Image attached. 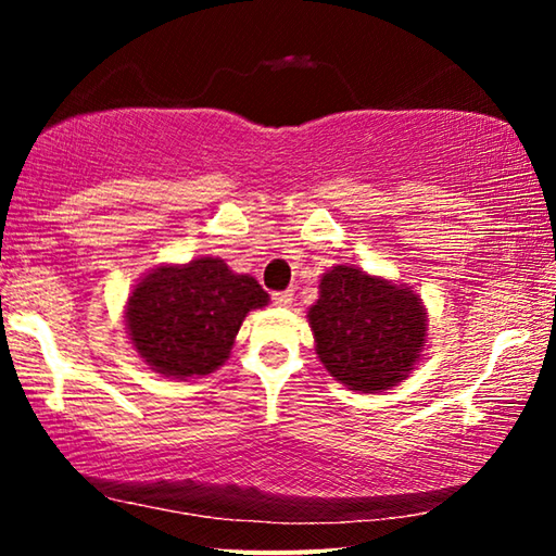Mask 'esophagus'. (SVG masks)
<instances>
[{
	"label": "esophagus",
	"instance_id": "obj_1",
	"mask_svg": "<svg viewBox=\"0 0 556 556\" xmlns=\"http://www.w3.org/2000/svg\"><path fill=\"white\" fill-rule=\"evenodd\" d=\"M291 299H294L291 291H275V294H271V301H275V304L281 308H287L291 304Z\"/></svg>",
	"mask_w": 556,
	"mask_h": 556
}]
</instances>
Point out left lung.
I'll return each instance as SVG.
<instances>
[{
  "mask_svg": "<svg viewBox=\"0 0 556 556\" xmlns=\"http://www.w3.org/2000/svg\"><path fill=\"white\" fill-rule=\"evenodd\" d=\"M316 355L331 378L355 392L402 382L427 343V308L409 287L353 265H336L308 308Z\"/></svg>",
  "mask_w": 556,
  "mask_h": 556,
  "instance_id": "obj_1",
  "label": "left lung"
}]
</instances>
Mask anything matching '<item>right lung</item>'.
Here are the masks:
<instances>
[{
  "label": "right lung",
  "instance_id": "right-lung-1",
  "mask_svg": "<svg viewBox=\"0 0 556 556\" xmlns=\"http://www.w3.org/2000/svg\"><path fill=\"white\" fill-rule=\"evenodd\" d=\"M269 294L220 257L162 265L131 289L125 326L139 357L164 378H201L228 361L235 336Z\"/></svg>",
  "mask_w": 556,
  "mask_h": 556
}]
</instances>
